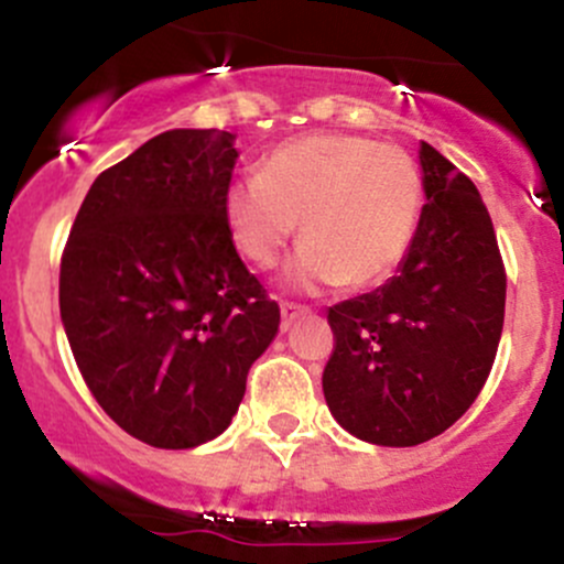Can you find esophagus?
I'll return each instance as SVG.
<instances>
[{
  "label": "esophagus",
  "instance_id": "esophagus-1",
  "mask_svg": "<svg viewBox=\"0 0 564 564\" xmlns=\"http://www.w3.org/2000/svg\"><path fill=\"white\" fill-rule=\"evenodd\" d=\"M308 314V308L305 305H297V303H281V327L289 329L294 322H297L300 316Z\"/></svg>",
  "mask_w": 564,
  "mask_h": 564
}]
</instances>
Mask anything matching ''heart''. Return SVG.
<instances>
[{"mask_svg":"<svg viewBox=\"0 0 564 564\" xmlns=\"http://www.w3.org/2000/svg\"><path fill=\"white\" fill-rule=\"evenodd\" d=\"M420 215L423 174L412 155L349 133L286 141L224 196L231 240L259 270H272L303 229L286 281L305 292L384 281L412 248Z\"/></svg>","mask_w":564,"mask_h":564,"instance_id":"1","label":"heart"}]
</instances>
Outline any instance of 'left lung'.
Instances as JSON below:
<instances>
[{
	"label": "left lung",
	"instance_id": "left-lung-1",
	"mask_svg": "<svg viewBox=\"0 0 564 564\" xmlns=\"http://www.w3.org/2000/svg\"><path fill=\"white\" fill-rule=\"evenodd\" d=\"M423 215L398 275L329 308L335 351L322 388L351 436L412 447L475 403L505 322V267L475 182L420 144Z\"/></svg>",
	"mask_w": 564,
	"mask_h": 564
}]
</instances>
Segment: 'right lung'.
<instances>
[{
    "label": "right lung",
    "instance_id": "obj_1",
    "mask_svg": "<svg viewBox=\"0 0 564 564\" xmlns=\"http://www.w3.org/2000/svg\"><path fill=\"white\" fill-rule=\"evenodd\" d=\"M235 133L176 128L89 187L59 267V314L122 431L187 451L229 429L281 311L237 253L224 196Z\"/></svg>",
    "mask_w": 564,
    "mask_h": 564
}]
</instances>
